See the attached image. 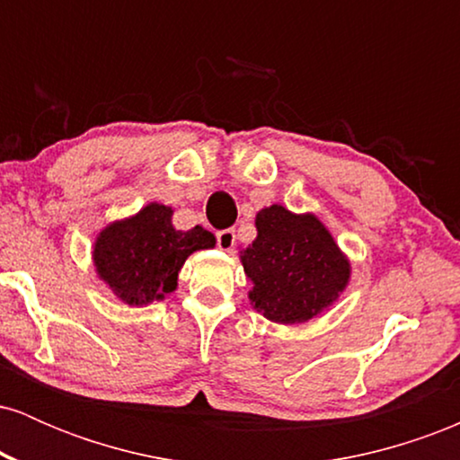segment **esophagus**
I'll return each mask as SVG.
<instances>
[{
	"label": "esophagus",
	"mask_w": 460,
	"mask_h": 460,
	"mask_svg": "<svg viewBox=\"0 0 460 460\" xmlns=\"http://www.w3.org/2000/svg\"><path fill=\"white\" fill-rule=\"evenodd\" d=\"M216 244L220 251H231L235 246V231L234 229H223L216 234Z\"/></svg>",
	"instance_id": "obj_1"
}]
</instances>
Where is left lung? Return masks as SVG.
<instances>
[{
    "mask_svg": "<svg viewBox=\"0 0 460 460\" xmlns=\"http://www.w3.org/2000/svg\"><path fill=\"white\" fill-rule=\"evenodd\" d=\"M257 240L242 255L255 288L251 300L268 320L294 324L318 315L346 288L350 266L315 216L281 205L257 214Z\"/></svg>",
    "mask_w": 460,
    "mask_h": 460,
    "instance_id": "8db88e82",
    "label": "left lung"
}]
</instances>
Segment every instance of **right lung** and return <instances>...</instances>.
I'll list each match as a JSON object with an SVG mask.
<instances>
[{
  "label": "right lung",
  "mask_w": 460,
  "mask_h": 460,
  "mask_svg": "<svg viewBox=\"0 0 460 460\" xmlns=\"http://www.w3.org/2000/svg\"><path fill=\"white\" fill-rule=\"evenodd\" d=\"M171 214V208L151 203L134 218L103 229L94 244L97 272L128 305L162 300L177 288V274L190 252L216 244L214 235L199 225L175 231Z\"/></svg>",
  "instance_id": "obj_1"
}]
</instances>
